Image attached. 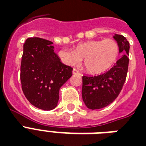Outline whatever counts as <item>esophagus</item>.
I'll return each instance as SVG.
<instances>
[{"label": "esophagus", "mask_w": 146, "mask_h": 146, "mask_svg": "<svg viewBox=\"0 0 146 146\" xmlns=\"http://www.w3.org/2000/svg\"><path fill=\"white\" fill-rule=\"evenodd\" d=\"M73 74H78V75H80V73L77 70H76V69H73Z\"/></svg>", "instance_id": "esophagus-1"}]
</instances>
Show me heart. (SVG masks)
<instances>
[{
    "mask_svg": "<svg viewBox=\"0 0 146 146\" xmlns=\"http://www.w3.org/2000/svg\"><path fill=\"white\" fill-rule=\"evenodd\" d=\"M119 53L117 43L113 39L90 40L80 43L74 50L62 49L58 52L64 64L75 66L82 61L90 74H101L111 68Z\"/></svg>",
    "mask_w": 146,
    "mask_h": 146,
    "instance_id": "1",
    "label": "heart"
}]
</instances>
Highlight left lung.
Segmentation results:
<instances>
[{
  "instance_id": "left-lung-1",
  "label": "left lung",
  "mask_w": 146,
  "mask_h": 146,
  "mask_svg": "<svg viewBox=\"0 0 146 146\" xmlns=\"http://www.w3.org/2000/svg\"><path fill=\"white\" fill-rule=\"evenodd\" d=\"M119 52L123 53L112 68L98 76H82V96L86 106L92 110L103 108L117 98L124 84L129 65V43L121 35H115Z\"/></svg>"
}]
</instances>
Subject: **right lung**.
<instances>
[{"mask_svg": "<svg viewBox=\"0 0 146 146\" xmlns=\"http://www.w3.org/2000/svg\"><path fill=\"white\" fill-rule=\"evenodd\" d=\"M53 42L29 38L24 43L20 66L22 89L29 102L44 111L55 108L60 87L71 77L73 68L62 64Z\"/></svg>", "mask_w": 146, "mask_h": 146, "instance_id": "right-lung-1", "label": "right lung"}]
</instances>
